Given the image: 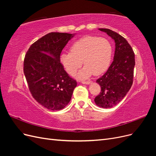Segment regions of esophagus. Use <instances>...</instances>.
Returning a JSON list of instances; mask_svg holds the SVG:
<instances>
[{"mask_svg": "<svg viewBox=\"0 0 156 156\" xmlns=\"http://www.w3.org/2000/svg\"><path fill=\"white\" fill-rule=\"evenodd\" d=\"M82 83L84 84H90L91 83V81H83Z\"/></svg>", "mask_w": 156, "mask_h": 156, "instance_id": "1", "label": "esophagus"}]
</instances>
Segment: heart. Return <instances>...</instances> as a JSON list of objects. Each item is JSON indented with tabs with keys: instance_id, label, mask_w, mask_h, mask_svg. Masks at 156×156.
Listing matches in <instances>:
<instances>
[{
	"instance_id": "heart-1",
	"label": "heart",
	"mask_w": 156,
	"mask_h": 156,
	"mask_svg": "<svg viewBox=\"0 0 156 156\" xmlns=\"http://www.w3.org/2000/svg\"><path fill=\"white\" fill-rule=\"evenodd\" d=\"M112 45L105 38L96 36L83 37L71 45L70 51L60 55V62L69 75H73L83 64L84 67L77 73L78 79H85L92 75H100L109 67Z\"/></svg>"
}]
</instances>
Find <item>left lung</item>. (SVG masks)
<instances>
[{
    "instance_id": "left-lung-1",
    "label": "left lung",
    "mask_w": 156,
    "mask_h": 156,
    "mask_svg": "<svg viewBox=\"0 0 156 156\" xmlns=\"http://www.w3.org/2000/svg\"><path fill=\"white\" fill-rule=\"evenodd\" d=\"M107 33L115 41V51L113 62L96 83L101 92L94 101L102 108H111L123 100L133 84L135 65V54L128 42L118 33L108 29H99Z\"/></svg>"
}]
</instances>
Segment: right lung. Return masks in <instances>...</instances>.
I'll return each mask as SVG.
<instances>
[{"label": "right lung", "instance_id": "1", "mask_svg": "<svg viewBox=\"0 0 156 156\" xmlns=\"http://www.w3.org/2000/svg\"><path fill=\"white\" fill-rule=\"evenodd\" d=\"M75 34L50 32L32 44L24 60V74L32 96L45 108L60 111L70 101L75 80L60 62L62 49Z\"/></svg>", "mask_w": 156, "mask_h": 156}]
</instances>
